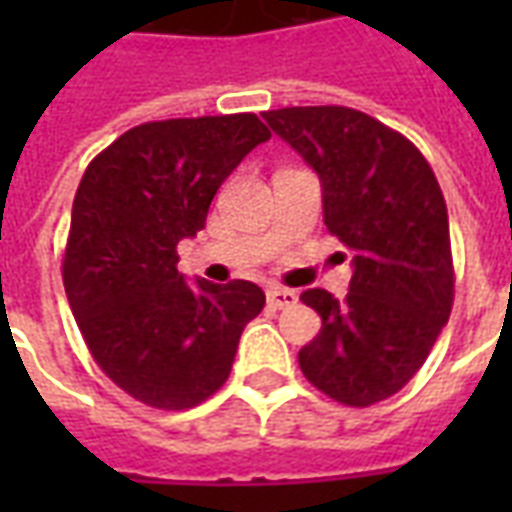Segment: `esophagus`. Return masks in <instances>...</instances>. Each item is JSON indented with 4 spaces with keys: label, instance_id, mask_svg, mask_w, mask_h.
<instances>
[{
    "label": "esophagus",
    "instance_id": "obj_1",
    "mask_svg": "<svg viewBox=\"0 0 512 512\" xmlns=\"http://www.w3.org/2000/svg\"><path fill=\"white\" fill-rule=\"evenodd\" d=\"M266 299L274 310H285V307H293V304L299 301V293L290 288H268Z\"/></svg>",
    "mask_w": 512,
    "mask_h": 512
}]
</instances>
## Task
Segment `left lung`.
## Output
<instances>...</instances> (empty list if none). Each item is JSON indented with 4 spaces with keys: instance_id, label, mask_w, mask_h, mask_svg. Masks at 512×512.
I'll return each instance as SVG.
<instances>
[{
    "instance_id": "left-lung-1",
    "label": "left lung",
    "mask_w": 512,
    "mask_h": 512,
    "mask_svg": "<svg viewBox=\"0 0 512 512\" xmlns=\"http://www.w3.org/2000/svg\"><path fill=\"white\" fill-rule=\"evenodd\" d=\"M310 164L323 189V222L354 252L343 301L312 288L301 301L321 332L299 351L301 373L323 395L365 408L414 378L450 318V222L433 169L376 117L348 106L263 112Z\"/></svg>"
}]
</instances>
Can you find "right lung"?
<instances>
[{"label":"right lung","mask_w":512,"mask_h":512,"mask_svg":"<svg viewBox=\"0 0 512 512\" xmlns=\"http://www.w3.org/2000/svg\"><path fill=\"white\" fill-rule=\"evenodd\" d=\"M266 139L249 112L142 123L79 183L62 260L68 304L98 367L145 406L211 397L266 304L255 282L189 285L178 271V244L200 233L224 178Z\"/></svg>","instance_id":"obj_1"}]
</instances>
